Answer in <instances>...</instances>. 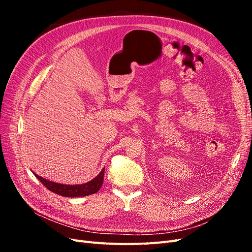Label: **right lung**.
Listing matches in <instances>:
<instances>
[{
	"instance_id": "1",
	"label": "right lung",
	"mask_w": 252,
	"mask_h": 252,
	"mask_svg": "<svg viewBox=\"0 0 252 252\" xmlns=\"http://www.w3.org/2000/svg\"><path fill=\"white\" fill-rule=\"evenodd\" d=\"M104 171H105V168H103L102 171L98 173L94 180L85 183V184H79V185L59 184V183L51 182L44 179L34 172L33 174L45 187H46L48 190H50V191H52L53 193H57L66 197H77V196H86V195L97 192L102 187V184L104 182Z\"/></svg>"
}]
</instances>
